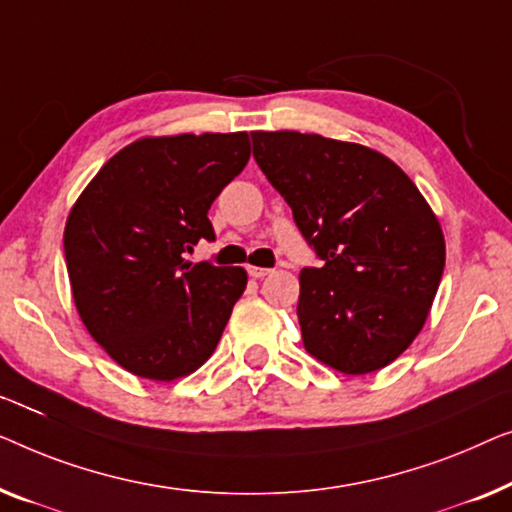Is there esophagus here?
<instances>
[{
  "mask_svg": "<svg viewBox=\"0 0 512 512\" xmlns=\"http://www.w3.org/2000/svg\"><path fill=\"white\" fill-rule=\"evenodd\" d=\"M248 273L253 278H264V276H269L271 269H264V266H248Z\"/></svg>",
  "mask_w": 512,
  "mask_h": 512,
  "instance_id": "34e87169",
  "label": "esophagus"
}]
</instances>
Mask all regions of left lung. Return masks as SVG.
<instances>
[{
    "label": "left lung",
    "instance_id": "8db88e82",
    "mask_svg": "<svg viewBox=\"0 0 512 512\" xmlns=\"http://www.w3.org/2000/svg\"><path fill=\"white\" fill-rule=\"evenodd\" d=\"M253 155L322 264L299 273L304 348L364 376L427 322L445 266L438 218L390 157L301 132H253Z\"/></svg>",
    "mask_w": 512,
    "mask_h": 512
}]
</instances>
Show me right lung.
I'll list each match as a JSON object with an SVG mask.
<instances>
[{
  "instance_id": "add662e5",
  "label": "right lung",
  "mask_w": 512,
  "mask_h": 512,
  "mask_svg": "<svg viewBox=\"0 0 512 512\" xmlns=\"http://www.w3.org/2000/svg\"><path fill=\"white\" fill-rule=\"evenodd\" d=\"M250 160L246 132L146 136L99 169L71 208L64 257L90 336L134 376H190L246 290L241 266L192 264L208 208Z\"/></svg>"
}]
</instances>
